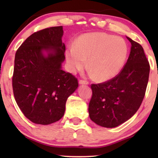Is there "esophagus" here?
Segmentation results:
<instances>
[{
  "mask_svg": "<svg viewBox=\"0 0 158 158\" xmlns=\"http://www.w3.org/2000/svg\"><path fill=\"white\" fill-rule=\"evenodd\" d=\"M79 83L80 84H85V85H88V84H89L88 81H86V80H83V79L79 80Z\"/></svg>",
  "mask_w": 158,
  "mask_h": 158,
  "instance_id": "1",
  "label": "esophagus"
}]
</instances>
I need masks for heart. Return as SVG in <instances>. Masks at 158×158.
<instances>
[{
  "label": "heart",
  "mask_w": 158,
  "mask_h": 158,
  "mask_svg": "<svg viewBox=\"0 0 158 158\" xmlns=\"http://www.w3.org/2000/svg\"><path fill=\"white\" fill-rule=\"evenodd\" d=\"M128 45L124 39L106 33H90L81 36L76 47L66 52L67 61L72 72L85 65L96 79L103 81L116 76L126 61Z\"/></svg>",
  "instance_id": "heart-1"
}]
</instances>
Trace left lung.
<instances>
[{
  "label": "left lung",
  "mask_w": 158,
  "mask_h": 158,
  "mask_svg": "<svg viewBox=\"0 0 158 158\" xmlns=\"http://www.w3.org/2000/svg\"><path fill=\"white\" fill-rule=\"evenodd\" d=\"M127 39L131 44L130 54L119 73L109 81L90 85L89 116L106 128L118 127L137 111L148 86L150 67L143 47Z\"/></svg>",
  "instance_id": "obj_1"
}]
</instances>
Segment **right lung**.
I'll use <instances>...</instances> for the list:
<instances>
[{
  "instance_id": "1",
  "label": "right lung",
  "mask_w": 158,
  "mask_h": 158,
  "mask_svg": "<svg viewBox=\"0 0 158 158\" xmlns=\"http://www.w3.org/2000/svg\"><path fill=\"white\" fill-rule=\"evenodd\" d=\"M62 26L34 32L17 49L12 77L19 109L34 124L47 125L64 114L67 99L78 86L74 75L61 69L65 59ZM48 52V56L42 51Z\"/></svg>"
}]
</instances>
